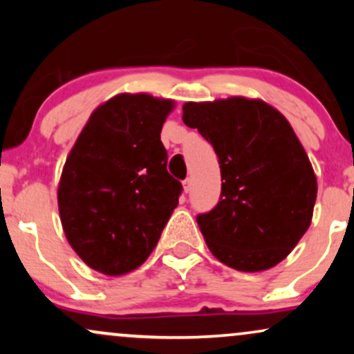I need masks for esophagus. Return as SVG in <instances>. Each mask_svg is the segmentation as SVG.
<instances>
[{
	"mask_svg": "<svg viewBox=\"0 0 354 354\" xmlns=\"http://www.w3.org/2000/svg\"><path fill=\"white\" fill-rule=\"evenodd\" d=\"M183 188H185L186 193H189V191H191V180H189V178H186V180L183 181Z\"/></svg>",
	"mask_w": 354,
	"mask_h": 354,
	"instance_id": "obj_1",
	"label": "esophagus"
}]
</instances>
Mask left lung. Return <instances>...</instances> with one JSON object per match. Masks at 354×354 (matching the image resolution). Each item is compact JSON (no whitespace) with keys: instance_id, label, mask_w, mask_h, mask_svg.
I'll use <instances>...</instances> for the list:
<instances>
[{"instance_id":"1","label":"left lung","mask_w":354,"mask_h":354,"mask_svg":"<svg viewBox=\"0 0 354 354\" xmlns=\"http://www.w3.org/2000/svg\"><path fill=\"white\" fill-rule=\"evenodd\" d=\"M183 121L214 148L221 196L196 216L206 245L238 271H265L283 261L310 228L316 176L293 128L261 100L233 96L186 103Z\"/></svg>"}]
</instances>
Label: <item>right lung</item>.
<instances>
[{
	"label": "right lung",
	"instance_id": "obj_1",
	"mask_svg": "<svg viewBox=\"0 0 354 354\" xmlns=\"http://www.w3.org/2000/svg\"><path fill=\"white\" fill-rule=\"evenodd\" d=\"M171 100L118 95L89 116L58 186L64 234L93 270L120 276L156 246L183 186L166 169L161 128Z\"/></svg>",
	"mask_w": 354,
	"mask_h": 354
}]
</instances>
